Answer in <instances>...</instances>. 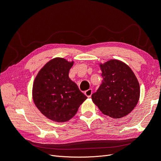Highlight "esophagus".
Masks as SVG:
<instances>
[{
  "label": "esophagus",
  "instance_id": "esophagus-1",
  "mask_svg": "<svg viewBox=\"0 0 161 161\" xmlns=\"http://www.w3.org/2000/svg\"><path fill=\"white\" fill-rule=\"evenodd\" d=\"M92 89H88V90H86V91H85V95L86 96V97H91V95H92Z\"/></svg>",
  "mask_w": 161,
  "mask_h": 161
}]
</instances>
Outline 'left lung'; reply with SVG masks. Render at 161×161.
I'll return each instance as SVG.
<instances>
[{
  "mask_svg": "<svg viewBox=\"0 0 161 161\" xmlns=\"http://www.w3.org/2000/svg\"><path fill=\"white\" fill-rule=\"evenodd\" d=\"M102 83L92 100L103 114L118 119L127 115L137 105L140 85L130 68L118 60L100 64Z\"/></svg>",
  "mask_w": 161,
  "mask_h": 161,
  "instance_id": "obj_1",
  "label": "left lung"
}]
</instances>
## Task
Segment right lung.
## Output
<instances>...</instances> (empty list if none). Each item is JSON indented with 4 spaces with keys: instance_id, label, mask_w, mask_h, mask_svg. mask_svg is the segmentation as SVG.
<instances>
[{
    "instance_id": "1",
    "label": "right lung",
    "mask_w": 161,
    "mask_h": 161,
    "mask_svg": "<svg viewBox=\"0 0 161 161\" xmlns=\"http://www.w3.org/2000/svg\"><path fill=\"white\" fill-rule=\"evenodd\" d=\"M73 64L64 58H53L39 71L33 82L34 103L43 115L56 122L70 120L87 99L69 76Z\"/></svg>"
}]
</instances>
